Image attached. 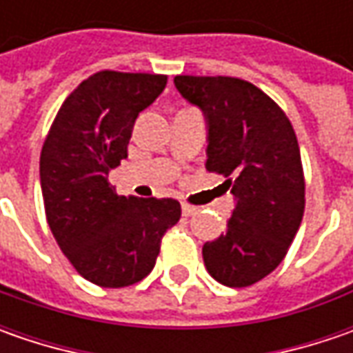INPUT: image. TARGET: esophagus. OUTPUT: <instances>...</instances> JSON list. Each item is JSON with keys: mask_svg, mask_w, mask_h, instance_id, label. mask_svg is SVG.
<instances>
[{"mask_svg": "<svg viewBox=\"0 0 353 353\" xmlns=\"http://www.w3.org/2000/svg\"><path fill=\"white\" fill-rule=\"evenodd\" d=\"M198 208L196 206H192V204H183V216H192V214H196Z\"/></svg>", "mask_w": 353, "mask_h": 353, "instance_id": "esophagus-1", "label": "esophagus"}]
</instances>
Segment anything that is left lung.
<instances>
[{
  "instance_id": "1",
  "label": "left lung",
  "mask_w": 353,
  "mask_h": 353,
  "mask_svg": "<svg viewBox=\"0 0 353 353\" xmlns=\"http://www.w3.org/2000/svg\"><path fill=\"white\" fill-rule=\"evenodd\" d=\"M208 119L206 169L236 196L228 228L202 248L225 287H250L285 259L305 214L301 149L287 114L263 90L232 76H174Z\"/></svg>"
}]
</instances>
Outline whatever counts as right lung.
Instances as JSON below:
<instances>
[{
  "label": "right lung",
  "mask_w": 353,
  "mask_h": 353,
  "mask_svg": "<svg viewBox=\"0 0 353 353\" xmlns=\"http://www.w3.org/2000/svg\"><path fill=\"white\" fill-rule=\"evenodd\" d=\"M165 86V74L96 72L64 100L43 143L48 228L76 271L98 287L147 277L165 232L181 220L176 200L119 196L108 183L128 159L135 119Z\"/></svg>",
  "instance_id": "1"
}]
</instances>
